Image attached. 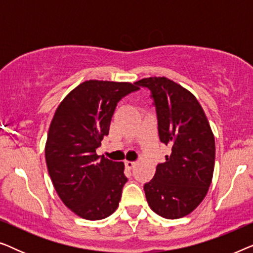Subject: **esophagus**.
Returning a JSON list of instances; mask_svg holds the SVG:
<instances>
[{
    "mask_svg": "<svg viewBox=\"0 0 253 253\" xmlns=\"http://www.w3.org/2000/svg\"><path fill=\"white\" fill-rule=\"evenodd\" d=\"M124 164H126V167L129 169H132V168H134V166H136V162L134 161H126Z\"/></svg>",
    "mask_w": 253,
    "mask_h": 253,
    "instance_id": "34e87169",
    "label": "esophagus"
}]
</instances>
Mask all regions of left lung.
<instances>
[{"label":"left lung","instance_id":"1","mask_svg":"<svg viewBox=\"0 0 253 253\" xmlns=\"http://www.w3.org/2000/svg\"><path fill=\"white\" fill-rule=\"evenodd\" d=\"M151 92L161 143L171 147L166 162L158 164L144 191L153 212L166 219L191 213L212 182L215 141L205 113L195 96L166 77L134 83Z\"/></svg>","mask_w":253,"mask_h":253}]
</instances>
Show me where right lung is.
Instances as JSON below:
<instances>
[{
  "label": "right lung",
  "instance_id": "obj_1",
  "mask_svg": "<svg viewBox=\"0 0 253 253\" xmlns=\"http://www.w3.org/2000/svg\"><path fill=\"white\" fill-rule=\"evenodd\" d=\"M139 89L136 84L87 81L57 107L48 131L46 164L64 205L86 220L115 212L127 181L124 164L99 157L103 136L120 100Z\"/></svg>",
  "mask_w": 253,
  "mask_h": 253
}]
</instances>
